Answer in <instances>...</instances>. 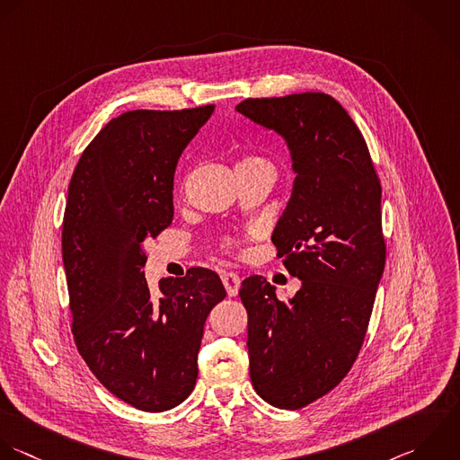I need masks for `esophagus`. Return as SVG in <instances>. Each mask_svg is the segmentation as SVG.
<instances>
[{"instance_id":"34e87169","label":"esophagus","mask_w":460,"mask_h":460,"mask_svg":"<svg viewBox=\"0 0 460 460\" xmlns=\"http://www.w3.org/2000/svg\"><path fill=\"white\" fill-rule=\"evenodd\" d=\"M222 283H224L227 294H229L231 297H234V296L238 294V290H240L242 279H240V276L234 274V272H224V274H222Z\"/></svg>"}]
</instances>
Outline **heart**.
Listing matches in <instances>:
<instances>
[{
	"label": "heart",
	"mask_w": 460,
	"mask_h": 460,
	"mask_svg": "<svg viewBox=\"0 0 460 460\" xmlns=\"http://www.w3.org/2000/svg\"><path fill=\"white\" fill-rule=\"evenodd\" d=\"M256 164H270V163H269L267 159H263V157H258V155H247V157H243V159L238 161L236 168H249V166H256ZM226 245H227V247H233L231 242H227Z\"/></svg>",
	"instance_id": "b5f03b06"
}]
</instances>
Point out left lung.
I'll return each instance as SVG.
<instances>
[{
  "label": "left lung",
  "instance_id": "left-lung-1",
  "mask_svg": "<svg viewBox=\"0 0 460 460\" xmlns=\"http://www.w3.org/2000/svg\"><path fill=\"white\" fill-rule=\"evenodd\" d=\"M236 111L279 134L296 173L272 233L301 279L288 301L261 276L243 279L254 391L278 409H303L355 364L385 267L382 186L366 139L330 94L247 98Z\"/></svg>",
  "mask_w": 460,
  "mask_h": 460
}]
</instances>
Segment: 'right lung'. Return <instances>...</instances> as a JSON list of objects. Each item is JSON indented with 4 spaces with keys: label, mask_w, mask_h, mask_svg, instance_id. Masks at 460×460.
<instances>
[{
    "label": "right lung",
    "mask_w": 460,
    "mask_h": 460,
    "mask_svg": "<svg viewBox=\"0 0 460 460\" xmlns=\"http://www.w3.org/2000/svg\"><path fill=\"white\" fill-rule=\"evenodd\" d=\"M215 105L128 111L82 152L62 224L71 332L98 382L121 402L163 412L193 391L204 324L226 297L217 272L163 278L152 296L143 243L173 220V173Z\"/></svg>",
    "instance_id": "1"
}]
</instances>
